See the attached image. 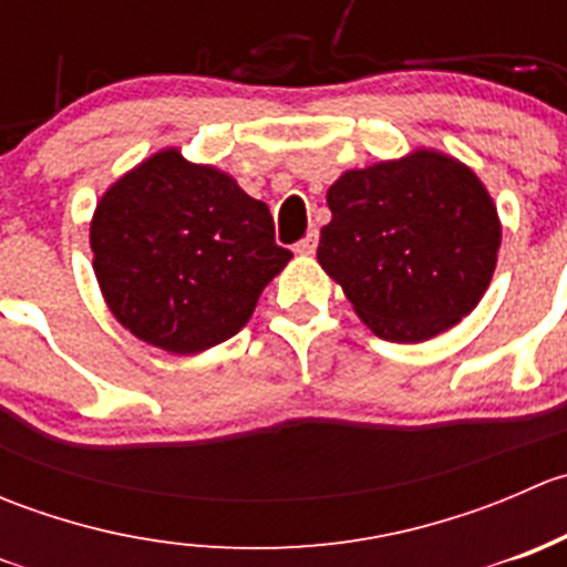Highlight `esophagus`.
<instances>
[{"label":"esophagus","mask_w":567,"mask_h":567,"mask_svg":"<svg viewBox=\"0 0 567 567\" xmlns=\"http://www.w3.org/2000/svg\"><path fill=\"white\" fill-rule=\"evenodd\" d=\"M316 249H318V230H310L299 244H296V251H299V255H312Z\"/></svg>","instance_id":"esophagus-1"}]
</instances>
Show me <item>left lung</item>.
I'll list each match as a JSON object with an SVG mask.
<instances>
[{"label": "left lung", "mask_w": 567, "mask_h": 567, "mask_svg": "<svg viewBox=\"0 0 567 567\" xmlns=\"http://www.w3.org/2000/svg\"><path fill=\"white\" fill-rule=\"evenodd\" d=\"M318 262L392 342L442 334L491 282L499 219L472 169L433 151L351 169L329 188Z\"/></svg>", "instance_id": "1"}]
</instances>
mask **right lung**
I'll return each mask as SVG.
<instances>
[{
    "instance_id": "add662e5",
    "label": "right lung",
    "mask_w": 567,
    "mask_h": 567,
    "mask_svg": "<svg viewBox=\"0 0 567 567\" xmlns=\"http://www.w3.org/2000/svg\"><path fill=\"white\" fill-rule=\"evenodd\" d=\"M90 247L114 318L169 353L230 340L293 257L274 241L266 203L177 151L156 153L109 188Z\"/></svg>"
}]
</instances>
